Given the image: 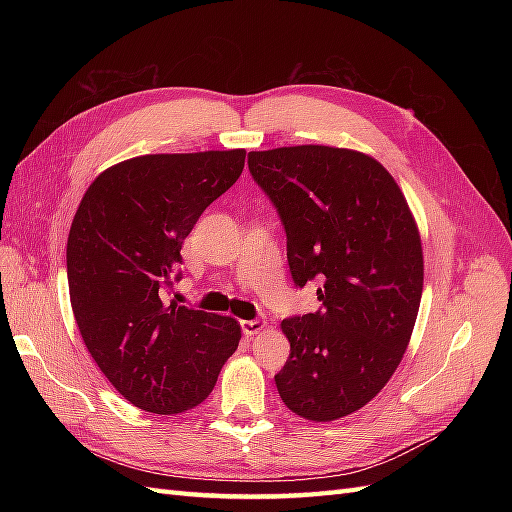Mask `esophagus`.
Returning a JSON list of instances; mask_svg holds the SVG:
<instances>
[{
	"mask_svg": "<svg viewBox=\"0 0 512 512\" xmlns=\"http://www.w3.org/2000/svg\"><path fill=\"white\" fill-rule=\"evenodd\" d=\"M265 327H267V322L260 320V318L243 320V322H241V331H243L247 337H252V335H256V333H260V331H265Z\"/></svg>",
	"mask_w": 512,
	"mask_h": 512,
	"instance_id": "1",
	"label": "esophagus"
}]
</instances>
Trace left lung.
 I'll use <instances>...</instances> for the list:
<instances>
[{"label": "left lung", "mask_w": 512, "mask_h": 512, "mask_svg": "<svg viewBox=\"0 0 512 512\" xmlns=\"http://www.w3.org/2000/svg\"><path fill=\"white\" fill-rule=\"evenodd\" d=\"M247 166L286 230L292 282H320L318 312L290 316L275 386L307 421L374 399L401 363L423 294V247L380 162L324 145L250 151Z\"/></svg>", "instance_id": "1"}]
</instances>
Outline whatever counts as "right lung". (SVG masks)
<instances>
[{
	"mask_svg": "<svg viewBox=\"0 0 512 512\" xmlns=\"http://www.w3.org/2000/svg\"><path fill=\"white\" fill-rule=\"evenodd\" d=\"M243 164L245 149L132 158L98 175L76 209L66 250L76 324L108 382L145 412L203 404L239 346L235 318L166 305L164 292L185 237Z\"/></svg>",
	"mask_w": 512,
	"mask_h": 512,
	"instance_id": "add662e5",
	"label": "right lung"
}]
</instances>
